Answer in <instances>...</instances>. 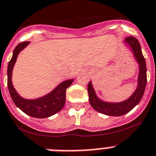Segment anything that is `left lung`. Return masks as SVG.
I'll return each mask as SVG.
<instances>
[{
    "label": "left lung",
    "mask_w": 156,
    "mask_h": 156,
    "mask_svg": "<svg viewBox=\"0 0 156 156\" xmlns=\"http://www.w3.org/2000/svg\"><path fill=\"white\" fill-rule=\"evenodd\" d=\"M124 43L129 46L132 50L135 59L139 65V75L137 80V87L132 95L125 101L120 102H108L104 101L97 96L92 82L88 84L89 101L91 106L98 112L107 116H119L130 112L135 106H136L142 99L147 84V67L145 58L142 54L140 44L133 36L125 38Z\"/></svg>",
    "instance_id": "1"
}]
</instances>
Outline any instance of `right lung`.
I'll return each mask as SVG.
<instances>
[{
  "mask_svg": "<svg viewBox=\"0 0 156 156\" xmlns=\"http://www.w3.org/2000/svg\"><path fill=\"white\" fill-rule=\"evenodd\" d=\"M29 44V42H23L18 44L13 51L12 57L8 65V87L9 94L16 106L24 113L36 118H47L55 114L63 108L66 101V90L74 82L73 79L63 81L47 95L37 99H25L20 97L13 87L12 82V70L17 56L22 50Z\"/></svg>",
  "mask_w": 156,
  "mask_h": 156,
  "instance_id": "right-lung-1",
  "label": "right lung"
}]
</instances>
